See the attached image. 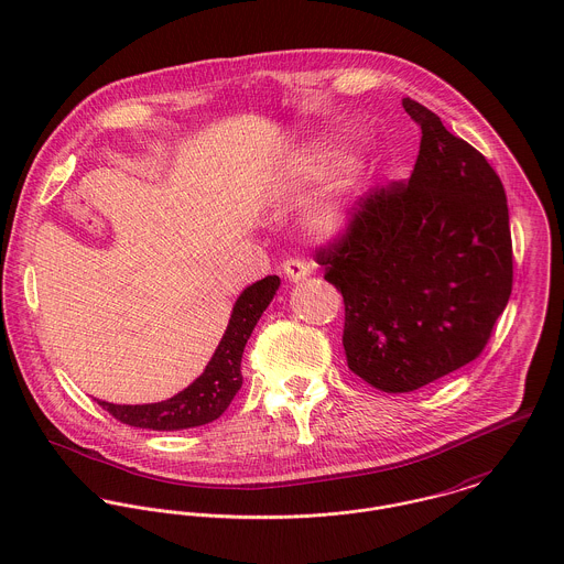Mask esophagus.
I'll list each match as a JSON object with an SVG mask.
<instances>
[{
	"instance_id": "esophagus-1",
	"label": "esophagus",
	"mask_w": 564,
	"mask_h": 564,
	"mask_svg": "<svg viewBox=\"0 0 564 564\" xmlns=\"http://www.w3.org/2000/svg\"><path fill=\"white\" fill-rule=\"evenodd\" d=\"M310 265L305 263V261H301V259H288L285 263H283V274L292 281V283H299V281H305L307 276H310Z\"/></svg>"
}]
</instances>
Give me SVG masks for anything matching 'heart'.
<instances>
[{
  "instance_id": "b5f03b06",
  "label": "heart",
  "mask_w": 564,
  "mask_h": 564,
  "mask_svg": "<svg viewBox=\"0 0 564 564\" xmlns=\"http://www.w3.org/2000/svg\"><path fill=\"white\" fill-rule=\"evenodd\" d=\"M336 163H338V156L329 148H323V145L307 148L303 152L288 156L279 165L274 183L283 194H299L323 183L334 172ZM303 218L314 235L323 239H336L350 225L352 212L344 198L341 187L338 183H334L316 192L305 203Z\"/></svg>"
}]
</instances>
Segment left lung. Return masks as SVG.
I'll use <instances>...</instances> for the list:
<instances>
[{
  "label": "left lung",
  "instance_id": "obj_1",
  "mask_svg": "<svg viewBox=\"0 0 564 564\" xmlns=\"http://www.w3.org/2000/svg\"><path fill=\"white\" fill-rule=\"evenodd\" d=\"M421 126L408 183L370 189L348 228L316 252L344 299L348 368L383 392H412L473 361L512 292L503 185L441 117L403 98Z\"/></svg>",
  "mask_w": 564,
  "mask_h": 564
}]
</instances>
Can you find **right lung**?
I'll return each mask as SVG.
<instances>
[{
	"label": "right lung",
	"mask_w": 564,
	"mask_h": 564,
	"mask_svg": "<svg viewBox=\"0 0 564 564\" xmlns=\"http://www.w3.org/2000/svg\"><path fill=\"white\" fill-rule=\"evenodd\" d=\"M281 279L265 276L248 285L232 305L230 321L205 372L185 390L161 403L115 405L98 401L119 423L139 430L176 432L207 425L225 414L232 397L241 388V355L257 321L274 299Z\"/></svg>",
	"instance_id": "right-lung-1"
}]
</instances>
